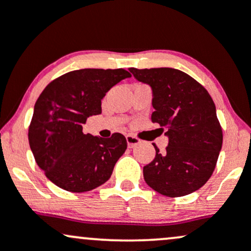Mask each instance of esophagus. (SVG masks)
<instances>
[{
  "label": "esophagus",
  "mask_w": 251,
  "mask_h": 251,
  "mask_svg": "<svg viewBox=\"0 0 251 251\" xmlns=\"http://www.w3.org/2000/svg\"><path fill=\"white\" fill-rule=\"evenodd\" d=\"M126 142H127L128 148H134V146H137L138 144L140 143V140L138 139L137 137H133V135L128 134V135H126Z\"/></svg>",
  "instance_id": "esophagus-1"
}]
</instances>
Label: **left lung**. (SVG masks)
I'll list each match as a JSON object with an SVG mask.
<instances>
[{"label":"left lung","instance_id":"8db88e82","mask_svg":"<svg viewBox=\"0 0 251 251\" xmlns=\"http://www.w3.org/2000/svg\"><path fill=\"white\" fill-rule=\"evenodd\" d=\"M138 81L152 88V123L166 128V151L144 166L146 184L168 197L201 189L216 168L223 132L214 100L194 77L175 68H129Z\"/></svg>","mask_w":251,"mask_h":251}]
</instances>
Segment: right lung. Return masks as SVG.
<instances>
[{"label": "right lung", "instance_id": "obj_1", "mask_svg": "<svg viewBox=\"0 0 251 251\" xmlns=\"http://www.w3.org/2000/svg\"><path fill=\"white\" fill-rule=\"evenodd\" d=\"M129 76L123 68L72 71L48 83L37 98L28 139L36 164L56 186L86 192L109 179L127 149L126 138L85 134L82 125L101 113V99L109 89Z\"/></svg>", "mask_w": 251, "mask_h": 251}]
</instances>
